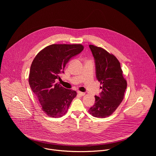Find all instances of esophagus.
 <instances>
[{"mask_svg": "<svg viewBox=\"0 0 156 156\" xmlns=\"http://www.w3.org/2000/svg\"><path fill=\"white\" fill-rule=\"evenodd\" d=\"M77 93H78V95H80V96H84V94H85L84 93H83V92H81V91H78Z\"/></svg>", "mask_w": 156, "mask_h": 156, "instance_id": "obj_1", "label": "esophagus"}]
</instances>
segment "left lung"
I'll list each match as a JSON object with an SVG mask.
<instances>
[{
    "mask_svg": "<svg viewBox=\"0 0 156 156\" xmlns=\"http://www.w3.org/2000/svg\"><path fill=\"white\" fill-rule=\"evenodd\" d=\"M89 47L94 59L96 78L102 84V91L95 96V103L89 112L95 117L105 118L112 114L123 101L127 83L120 63L114 55L101 48Z\"/></svg>",
    "mask_w": 156,
    "mask_h": 156,
    "instance_id": "left-lung-1",
    "label": "left lung"
}]
</instances>
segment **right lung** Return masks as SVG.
I'll use <instances>...</instances> for the list:
<instances>
[{
    "label": "right lung",
    "mask_w": 156,
    "mask_h": 156,
    "mask_svg": "<svg viewBox=\"0 0 156 156\" xmlns=\"http://www.w3.org/2000/svg\"><path fill=\"white\" fill-rule=\"evenodd\" d=\"M81 44H52L40 51L30 68L29 84L48 116L61 117L66 114L76 93L67 90L55 80L60 79L64 68L70 58L80 54Z\"/></svg>",
    "instance_id": "add662e5"
}]
</instances>
